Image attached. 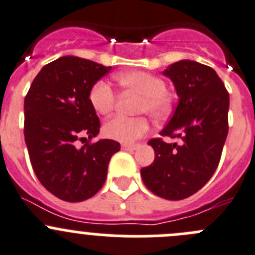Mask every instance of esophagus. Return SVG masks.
I'll use <instances>...</instances> for the list:
<instances>
[{
  "label": "esophagus",
  "instance_id": "1",
  "mask_svg": "<svg viewBox=\"0 0 255 255\" xmlns=\"http://www.w3.org/2000/svg\"><path fill=\"white\" fill-rule=\"evenodd\" d=\"M124 150H129V151H134V150H137L140 147V144H124L123 146Z\"/></svg>",
  "mask_w": 255,
  "mask_h": 255
}]
</instances>
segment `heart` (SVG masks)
<instances>
[{
	"label": "heart",
	"instance_id": "b5f03b06",
	"mask_svg": "<svg viewBox=\"0 0 255 255\" xmlns=\"http://www.w3.org/2000/svg\"><path fill=\"white\" fill-rule=\"evenodd\" d=\"M115 79L124 89L141 96L137 113L149 114L155 120L168 115L171 109V98L166 91L165 80L145 71L123 72L116 75ZM89 100L96 113L108 115L115 109L116 93L106 80H98L90 90ZM103 131L109 139L130 144L149 131V121L144 116L116 115L104 124Z\"/></svg>",
	"mask_w": 255,
	"mask_h": 255
}]
</instances>
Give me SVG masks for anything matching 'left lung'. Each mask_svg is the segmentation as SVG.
<instances>
[{
  "label": "left lung",
  "mask_w": 255,
  "mask_h": 255,
  "mask_svg": "<svg viewBox=\"0 0 255 255\" xmlns=\"http://www.w3.org/2000/svg\"><path fill=\"white\" fill-rule=\"evenodd\" d=\"M162 74L173 81L179 103L160 135L178 137L181 144L150 140L155 160L140 173L155 195L181 200L200 190L217 170L229 129V94L212 67L191 60L171 64Z\"/></svg>",
  "instance_id": "8db88e82"
}]
</instances>
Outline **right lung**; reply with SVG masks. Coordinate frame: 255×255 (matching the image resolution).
<instances>
[{
	"instance_id": "1",
	"label": "right lung",
	"mask_w": 255,
	"mask_h": 255,
	"mask_svg": "<svg viewBox=\"0 0 255 255\" xmlns=\"http://www.w3.org/2000/svg\"><path fill=\"white\" fill-rule=\"evenodd\" d=\"M98 62L62 56L45 65L25 98V141L40 183L59 199L76 203L95 195L108 176L115 140L90 142L100 120L89 100L90 90L110 72ZM77 139H87L81 148Z\"/></svg>"
}]
</instances>
